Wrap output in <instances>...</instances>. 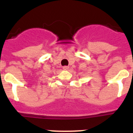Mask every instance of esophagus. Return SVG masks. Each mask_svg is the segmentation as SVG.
Masks as SVG:
<instances>
[{"mask_svg":"<svg viewBox=\"0 0 133 133\" xmlns=\"http://www.w3.org/2000/svg\"><path fill=\"white\" fill-rule=\"evenodd\" d=\"M63 69H64V70H69V66H64L63 67Z\"/></svg>","mask_w":133,"mask_h":133,"instance_id":"esophagus-1","label":"esophagus"}]
</instances>
